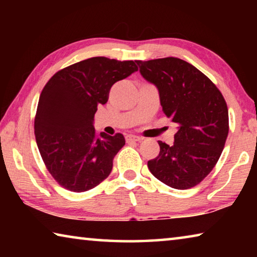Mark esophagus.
Here are the masks:
<instances>
[{
	"label": "esophagus",
	"instance_id": "1",
	"mask_svg": "<svg viewBox=\"0 0 257 257\" xmlns=\"http://www.w3.org/2000/svg\"><path fill=\"white\" fill-rule=\"evenodd\" d=\"M143 141V137H138V136H135V135H127L125 136V142L130 143V142H141Z\"/></svg>",
	"mask_w": 257,
	"mask_h": 257
}]
</instances>
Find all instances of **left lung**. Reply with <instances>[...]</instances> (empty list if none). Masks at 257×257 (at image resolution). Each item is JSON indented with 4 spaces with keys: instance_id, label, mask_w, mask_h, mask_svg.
<instances>
[{
    "instance_id": "obj_1",
    "label": "left lung",
    "mask_w": 257,
    "mask_h": 257,
    "mask_svg": "<svg viewBox=\"0 0 257 257\" xmlns=\"http://www.w3.org/2000/svg\"><path fill=\"white\" fill-rule=\"evenodd\" d=\"M136 63L158 87L164 114L178 124L173 145L159 141L160 154L147 167L163 184L189 189L204 180L222 153L229 133L227 103L210 78L184 60L170 56Z\"/></svg>"
}]
</instances>
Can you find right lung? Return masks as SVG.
<instances>
[{"instance_id": "right-lung-1", "label": "right lung", "mask_w": 257, "mask_h": 257, "mask_svg": "<svg viewBox=\"0 0 257 257\" xmlns=\"http://www.w3.org/2000/svg\"><path fill=\"white\" fill-rule=\"evenodd\" d=\"M137 70L136 61L95 56L61 69L46 82L35 115V137L47 171L61 187L81 193L111 173L124 137L98 135L94 115L107 102L113 84Z\"/></svg>"}]
</instances>
